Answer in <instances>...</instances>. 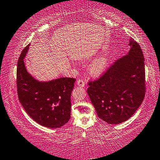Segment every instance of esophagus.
I'll use <instances>...</instances> for the list:
<instances>
[{"instance_id":"34e87169","label":"esophagus","mask_w":160,"mask_h":160,"mask_svg":"<svg viewBox=\"0 0 160 160\" xmlns=\"http://www.w3.org/2000/svg\"><path fill=\"white\" fill-rule=\"evenodd\" d=\"M77 85L78 86V87H83L85 86V82H83V81L82 79H78L77 81Z\"/></svg>"}]
</instances>
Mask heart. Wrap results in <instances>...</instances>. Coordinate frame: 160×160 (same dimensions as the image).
Instances as JSON below:
<instances>
[{
	"mask_svg": "<svg viewBox=\"0 0 160 160\" xmlns=\"http://www.w3.org/2000/svg\"><path fill=\"white\" fill-rule=\"evenodd\" d=\"M110 58L108 54H103L92 61L88 65V70L92 76L97 77L102 74L109 65Z\"/></svg>",
	"mask_w": 160,
	"mask_h": 160,
	"instance_id": "obj_1",
	"label": "heart"
}]
</instances>
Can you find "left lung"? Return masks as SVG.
Wrapping results in <instances>:
<instances>
[{
  "instance_id": "8db88e82",
  "label": "left lung",
  "mask_w": 160,
  "mask_h": 160,
  "mask_svg": "<svg viewBox=\"0 0 160 160\" xmlns=\"http://www.w3.org/2000/svg\"><path fill=\"white\" fill-rule=\"evenodd\" d=\"M129 51L102 77L88 83L87 93L98 117L108 124L129 119L142 104L145 94V68L141 47L129 39Z\"/></svg>"
}]
</instances>
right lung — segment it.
Masks as SVG:
<instances>
[{"instance_id":"add662e5","label":"right lung","mask_w":160,"mask_h":160,"mask_svg":"<svg viewBox=\"0 0 160 160\" xmlns=\"http://www.w3.org/2000/svg\"><path fill=\"white\" fill-rule=\"evenodd\" d=\"M30 44L22 51L17 64L19 102L29 116L48 128H59L71 117V95L76 79L59 78L40 82L28 72L24 58Z\"/></svg>"}]
</instances>
